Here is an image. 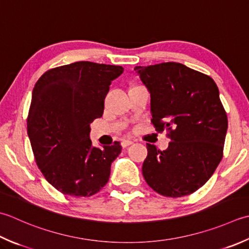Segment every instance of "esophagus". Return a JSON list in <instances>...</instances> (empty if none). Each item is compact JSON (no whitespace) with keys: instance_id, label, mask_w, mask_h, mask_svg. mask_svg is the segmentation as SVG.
I'll list each match as a JSON object with an SVG mask.
<instances>
[{"instance_id":"obj_1","label":"esophagus","mask_w":249,"mask_h":249,"mask_svg":"<svg viewBox=\"0 0 249 249\" xmlns=\"http://www.w3.org/2000/svg\"><path fill=\"white\" fill-rule=\"evenodd\" d=\"M131 143H133V141L129 140V139H124V140H122V142H121L122 147H123V148L128 147V145H130Z\"/></svg>"}]
</instances>
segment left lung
I'll return each instance as SVG.
<instances>
[{"label": "left lung", "mask_w": 249, "mask_h": 249, "mask_svg": "<svg viewBox=\"0 0 249 249\" xmlns=\"http://www.w3.org/2000/svg\"><path fill=\"white\" fill-rule=\"evenodd\" d=\"M134 70L150 92L155 128L170 130L166 150L147 143L143 177L164 196H189L208 181L222 159L228 119L218 87L211 76L178 62Z\"/></svg>", "instance_id": "obj_1"}]
</instances>
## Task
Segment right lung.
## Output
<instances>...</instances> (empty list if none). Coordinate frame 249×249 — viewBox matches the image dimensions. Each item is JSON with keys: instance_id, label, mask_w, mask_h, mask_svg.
Here are the masks:
<instances>
[{"instance_id": "obj_1", "label": "right lung", "mask_w": 249, "mask_h": 249, "mask_svg": "<svg viewBox=\"0 0 249 249\" xmlns=\"http://www.w3.org/2000/svg\"><path fill=\"white\" fill-rule=\"evenodd\" d=\"M120 66L79 61L44 73L32 91L27 121L38 168L53 187L72 196H90L106 186L122 145L94 147L90 123L102 116Z\"/></svg>"}]
</instances>
